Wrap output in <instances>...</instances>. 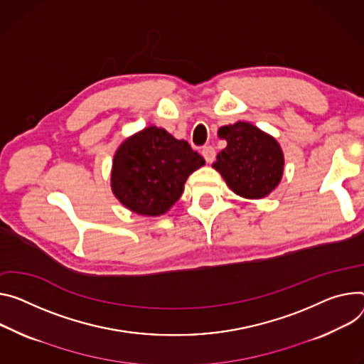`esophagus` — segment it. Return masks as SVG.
I'll use <instances>...</instances> for the list:
<instances>
[{"instance_id": "1", "label": "esophagus", "mask_w": 364, "mask_h": 364, "mask_svg": "<svg viewBox=\"0 0 364 364\" xmlns=\"http://www.w3.org/2000/svg\"><path fill=\"white\" fill-rule=\"evenodd\" d=\"M202 155H203V156H205V159L210 164V162H213V161H215L216 151H215V148H213V146L208 145V146H203V149H202Z\"/></svg>"}]
</instances>
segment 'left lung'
<instances>
[{"label":"left lung","instance_id":"1","mask_svg":"<svg viewBox=\"0 0 364 364\" xmlns=\"http://www.w3.org/2000/svg\"><path fill=\"white\" fill-rule=\"evenodd\" d=\"M218 134L228 145L213 167L230 190L247 199H261L277 187L284 159L274 138L245 122L223 126Z\"/></svg>","mask_w":364,"mask_h":364}]
</instances>
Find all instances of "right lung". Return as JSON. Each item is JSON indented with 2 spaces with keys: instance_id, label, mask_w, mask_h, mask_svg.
<instances>
[{
  "instance_id": "1",
  "label": "right lung",
  "mask_w": 364,
  "mask_h": 364,
  "mask_svg": "<svg viewBox=\"0 0 364 364\" xmlns=\"http://www.w3.org/2000/svg\"><path fill=\"white\" fill-rule=\"evenodd\" d=\"M203 164L188 142L149 126L119 146L113 159L112 190L127 209L159 216L180 199L187 177Z\"/></svg>"
}]
</instances>
